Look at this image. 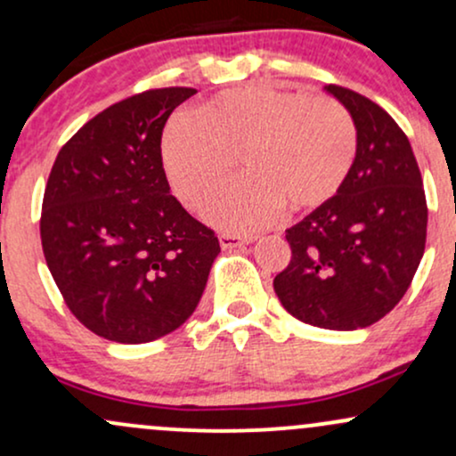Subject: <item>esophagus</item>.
Wrapping results in <instances>:
<instances>
[{"label": "esophagus", "instance_id": "obj_1", "mask_svg": "<svg viewBox=\"0 0 456 456\" xmlns=\"http://www.w3.org/2000/svg\"><path fill=\"white\" fill-rule=\"evenodd\" d=\"M253 235H240V233H221L218 235V242L224 250L227 248H238V246H244V244H250L253 242Z\"/></svg>", "mask_w": 456, "mask_h": 456}]
</instances>
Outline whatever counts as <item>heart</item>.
I'll list each match as a JSON object with an SVG mask.
<instances>
[{"mask_svg":"<svg viewBox=\"0 0 456 456\" xmlns=\"http://www.w3.org/2000/svg\"><path fill=\"white\" fill-rule=\"evenodd\" d=\"M358 130L337 98L253 83L201 102L192 122H175L162 139V162L188 208L206 206L235 169L246 175L208 208V218L250 232L289 208L326 206L354 169Z\"/></svg>","mask_w":456,"mask_h":456,"instance_id":"obj_1","label":"heart"}]
</instances>
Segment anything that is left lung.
I'll list each match as a JSON object with an SVG mask.
<instances>
[{
	"label": "left lung",
	"mask_w": 456,
	"mask_h": 456,
	"mask_svg": "<svg viewBox=\"0 0 456 456\" xmlns=\"http://www.w3.org/2000/svg\"><path fill=\"white\" fill-rule=\"evenodd\" d=\"M358 130L354 169L326 206L285 232L289 265L276 274L281 305L300 322L358 330L410 289L427 242V197L407 134L378 102L328 86Z\"/></svg>",
	"instance_id": "left-lung-1"
}]
</instances>
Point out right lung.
Masks as SVG:
<instances>
[{"label":"right lung","mask_w":456,"mask_h":456,"mask_svg":"<svg viewBox=\"0 0 456 456\" xmlns=\"http://www.w3.org/2000/svg\"><path fill=\"white\" fill-rule=\"evenodd\" d=\"M192 87L124 98L66 141L40 214L43 253L66 306L90 332L150 343L180 328L221 253L192 218L162 167L167 119Z\"/></svg>","instance_id":"obj_1"}]
</instances>
